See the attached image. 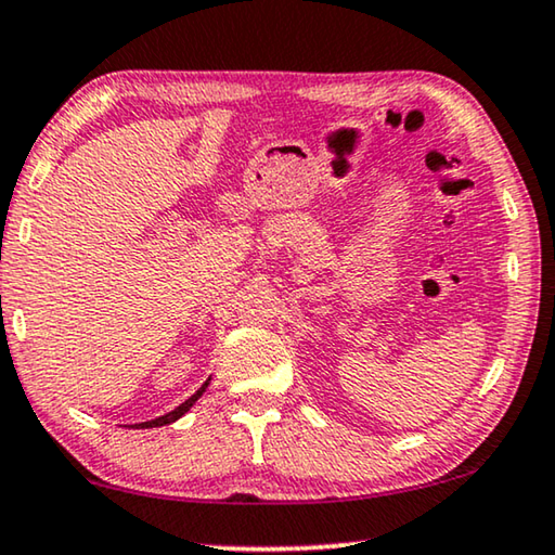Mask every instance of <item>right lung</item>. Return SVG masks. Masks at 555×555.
Here are the masks:
<instances>
[{
  "mask_svg": "<svg viewBox=\"0 0 555 555\" xmlns=\"http://www.w3.org/2000/svg\"><path fill=\"white\" fill-rule=\"evenodd\" d=\"M207 385H209V380L205 383V385H202V388L195 392V395H192V398H188V400H184L182 404H180V408H175L172 412H167V415H163V417H157V420H151V422H140V425H133L135 429H147V427H163V425H170V422H175V420H180L182 415H184V412H188L190 408H192V404H195L199 398H202V392H205V388H207Z\"/></svg>",
  "mask_w": 555,
  "mask_h": 555,
  "instance_id": "add662e5",
  "label": "right lung"
}]
</instances>
